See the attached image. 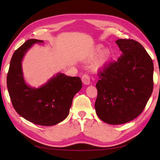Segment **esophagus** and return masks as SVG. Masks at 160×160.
Segmentation results:
<instances>
[{
    "mask_svg": "<svg viewBox=\"0 0 160 160\" xmlns=\"http://www.w3.org/2000/svg\"><path fill=\"white\" fill-rule=\"evenodd\" d=\"M81 80L85 85H89L90 83V77L88 74H84L82 76Z\"/></svg>",
    "mask_w": 160,
    "mask_h": 160,
    "instance_id": "obj_1",
    "label": "esophagus"
}]
</instances>
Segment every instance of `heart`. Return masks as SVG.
<instances>
[{
  "label": "heart",
  "mask_w": 160,
  "mask_h": 160,
  "mask_svg": "<svg viewBox=\"0 0 160 160\" xmlns=\"http://www.w3.org/2000/svg\"><path fill=\"white\" fill-rule=\"evenodd\" d=\"M101 50H102V46H98L96 49V52H98V53L100 52ZM110 56H111V52L109 49H106L103 50V51L101 52V54L98 58V62H97V63H98V65L99 66L103 65L109 60V59L110 58Z\"/></svg>",
  "instance_id": "obj_1"
}]
</instances>
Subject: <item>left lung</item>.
I'll use <instances>...</instances> for the list:
<instances>
[{"label": "left lung", "instance_id": "1", "mask_svg": "<svg viewBox=\"0 0 160 160\" xmlns=\"http://www.w3.org/2000/svg\"><path fill=\"white\" fill-rule=\"evenodd\" d=\"M122 55L98 72L96 113L103 122L128 123L142 113L153 88V64L144 47L133 39L115 41Z\"/></svg>", "mask_w": 160, "mask_h": 160}]
</instances>
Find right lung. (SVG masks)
I'll return each mask as SVG.
<instances>
[{
  "instance_id": "add662e5",
  "label": "right lung",
  "mask_w": 160,
  "mask_h": 160,
  "mask_svg": "<svg viewBox=\"0 0 160 160\" xmlns=\"http://www.w3.org/2000/svg\"><path fill=\"white\" fill-rule=\"evenodd\" d=\"M42 42L29 39L14 51L7 74V88L13 108L21 117L37 125L51 126L68 116L72 99L81 89L82 82L79 77L58 73L39 88H32L25 83L22 58L34 43Z\"/></svg>"
}]
</instances>
